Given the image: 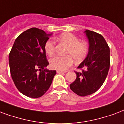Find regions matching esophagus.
Segmentation results:
<instances>
[{"label": "esophagus", "mask_w": 124, "mask_h": 124, "mask_svg": "<svg viewBox=\"0 0 124 124\" xmlns=\"http://www.w3.org/2000/svg\"><path fill=\"white\" fill-rule=\"evenodd\" d=\"M56 72H57V73H66V71H62L58 70Z\"/></svg>", "instance_id": "34e87169"}]
</instances>
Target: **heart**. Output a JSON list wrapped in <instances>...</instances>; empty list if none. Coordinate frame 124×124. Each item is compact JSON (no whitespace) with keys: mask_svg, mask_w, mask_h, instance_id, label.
<instances>
[{"mask_svg":"<svg viewBox=\"0 0 124 124\" xmlns=\"http://www.w3.org/2000/svg\"><path fill=\"white\" fill-rule=\"evenodd\" d=\"M60 41L68 46L66 54L71 55L77 62H81L88 53V45L85 42L79 41V38L71 33H64L59 37ZM46 53L50 56L55 54V42L52 39L46 41L45 44ZM73 60L70 56H56L50 60L52 68L59 71H65L73 64Z\"/></svg>","mask_w":124,"mask_h":124,"instance_id":"1","label":"heart"}]
</instances>
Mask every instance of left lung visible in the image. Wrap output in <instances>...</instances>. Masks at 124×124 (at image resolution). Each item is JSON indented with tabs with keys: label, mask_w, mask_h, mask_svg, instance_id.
Returning a JSON list of instances; mask_svg holds the SVG:
<instances>
[{
	"label": "left lung",
	"mask_w": 124,
	"mask_h": 124,
	"mask_svg": "<svg viewBox=\"0 0 124 124\" xmlns=\"http://www.w3.org/2000/svg\"><path fill=\"white\" fill-rule=\"evenodd\" d=\"M89 43L88 53L79 64L81 72L70 85L71 90L80 96L96 92L103 84L110 68V49L101 35L89 30L84 32Z\"/></svg>",
	"instance_id": "1"
}]
</instances>
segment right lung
I'll list each match as a JSON object with an SVG mask.
<instances>
[{"label":"right lung","mask_w":124,"mask_h":124,"mask_svg":"<svg viewBox=\"0 0 124 124\" xmlns=\"http://www.w3.org/2000/svg\"><path fill=\"white\" fill-rule=\"evenodd\" d=\"M51 36L41 29L29 28L14 41L9 54L12 78L16 87L24 96L41 97L51 85L55 70L46 68L45 44Z\"/></svg>","instance_id":"obj_1"}]
</instances>
